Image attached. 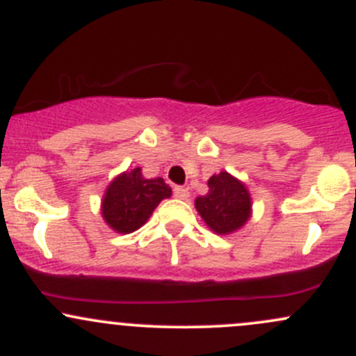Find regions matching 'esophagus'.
Segmentation results:
<instances>
[{
    "label": "esophagus",
    "mask_w": 356,
    "mask_h": 356,
    "mask_svg": "<svg viewBox=\"0 0 356 356\" xmlns=\"http://www.w3.org/2000/svg\"><path fill=\"white\" fill-rule=\"evenodd\" d=\"M174 196L179 200H188L189 198V191L182 186H175L174 188Z\"/></svg>",
    "instance_id": "obj_1"
}]
</instances>
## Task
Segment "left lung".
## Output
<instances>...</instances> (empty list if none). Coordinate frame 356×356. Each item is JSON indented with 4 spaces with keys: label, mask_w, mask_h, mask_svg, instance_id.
<instances>
[{
    "label": "left lung",
    "mask_w": 356,
    "mask_h": 356,
    "mask_svg": "<svg viewBox=\"0 0 356 356\" xmlns=\"http://www.w3.org/2000/svg\"><path fill=\"white\" fill-rule=\"evenodd\" d=\"M208 193L196 198V210L208 227L217 234H229L246 224L251 211L248 189L227 172H220L208 181Z\"/></svg>",
    "instance_id": "obj_1"
}]
</instances>
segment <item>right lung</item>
<instances>
[{"label": "right lung", "instance_id": "right-lung-1", "mask_svg": "<svg viewBox=\"0 0 356 356\" xmlns=\"http://www.w3.org/2000/svg\"><path fill=\"white\" fill-rule=\"evenodd\" d=\"M172 189L161 177L145 179L141 168L118 175L103 198V217L113 231L129 234L141 227Z\"/></svg>", "mask_w": 356, "mask_h": 356}]
</instances>
